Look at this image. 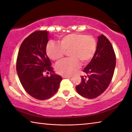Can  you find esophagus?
<instances>
[{"label":"esophagus","instance_id":"34e87169","mask_svg":"<svg viewBox=\"0 0 132 132\" xmlns=\"http://www.w3.org/2000/svg\"><path fill=\"white\" fill-rule=\"evenodd\" d=\"M62 78H70L71 77L70 75H62Z\"/></svg>","mask_w":132,"mask_h":132}]
</instances>
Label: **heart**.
<instances>
[{
    "label": "heart",
    "instance_id": "1",
    "mask_svg": "<svg viewBox=\"0 0 132 132\" xmlns=\"http://www.w3.org/2000/svg\"><path fill=\"white\" fill-rule=\"evenodd\" d=\"M96 42L92 36L79 33H71L62 37L60 44L55 42L48 43L46 47L47 54L53 61L61 60L65 52H68V59L64 60L55 66L58 74L71 75L82 64H87L95 53Z\"/></svg>",
    "mask_w": 132,
    "mask_h": 132
}]
</instances>
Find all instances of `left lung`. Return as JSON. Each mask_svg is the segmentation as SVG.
Returning a JSON list of instances; mask_svg holds the SVG:
<instances>
[{
    "label": "left lung",
    "mask_w": 132,
    "mask_h": 132,
    "mask_svg": "<svg viewBox=\"0 0 132 132\" xmlns=\"http://www.w3.org/2000/svg\"><path fill=\"white\" fill-rule=\"evenodd\" d=\"M115 65V54L111 43L101 34L98 37L95 53L84 70L87 76H82L81 84L75 87L77 92L88 99L100 95L108 87Z\"/></svg>",
    "instance_id": "1"
}]
</instances>
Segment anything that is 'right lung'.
<instances>
[{
    "instance_id": "add662e5",
    "label": "right lung",
    "mask_w": 132,
    "mask_h": 132,
    "mask_svg": "<svg viewBox=\"0 0 132 132\" xmlns=\"http://www.w3.org/2000/svg\"><path fill=\"white\" fill-rule=\"evenodd\" d=\"M50 38L46 31H37L21 43L17 55L16 71L24 89L33 98L45 100L54 95L62 77L56 74L46 54ZM45 72L51 76L44 75Z\"/></svg>"
}]
</instances>
